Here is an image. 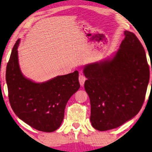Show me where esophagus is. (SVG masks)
Segmentation results:
<instances>
[{
  "instance_id": "obj_1",
  "label": "esophagus",
  "mask_w": 152,
  "mask_h": 152,
  "mask_svg": "<svg viewBox=\"0 0 152 152\" xmlns=\"http://www.w3.org/2000/svg\"><path fill=\"white\" fill-rule=\"evenodd\" d=\"M86 77L84 76L83 74H80L79 76V82H80V84L81 86H83L84 84V82L86 80Z\"/></svg>"
}]
</instances>
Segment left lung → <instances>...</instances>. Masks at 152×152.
I'll return each mask as SVG.
<instances>
[{
    "instance_id": "obj_1",
    "label": "left lung",
    "mask_w": 152,
    "mask_h": 152,
    "mask_svg": "<svg viewBox=\"0 0 152 152\" xmlns=\"http://www.w3.org/2000/svg\"><path fill=\"white\" fill-rule=\"evenodd\" d=\"M111 60L88 64L84 88L91 106V121L99 131L119 127L140 112L150 80L145 50L132 32L125 31ZM152 71V68H151Z\"/></svg>"
}]
</instances>
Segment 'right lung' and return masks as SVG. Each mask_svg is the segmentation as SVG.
Here are the masks:
<instances>
[{"label":"right lung","mask_w":152,"mask_h":152,"mask_svg":"<svg viewBox=\"0 0 152 152\" xmlns=\"http://www.w3.org/2000/svg\"><path fill=\"white\" fill-rule=\"evenodd\" d=\"M20 39L12 49L7 66L6 80L11 108L20 119L40 132L60 127L68 100L80 88L78 72L58 76L43 83L25 78L20 70L18 51Z\"/></svg>","instance_id":"add662e5"}]
</instances>
